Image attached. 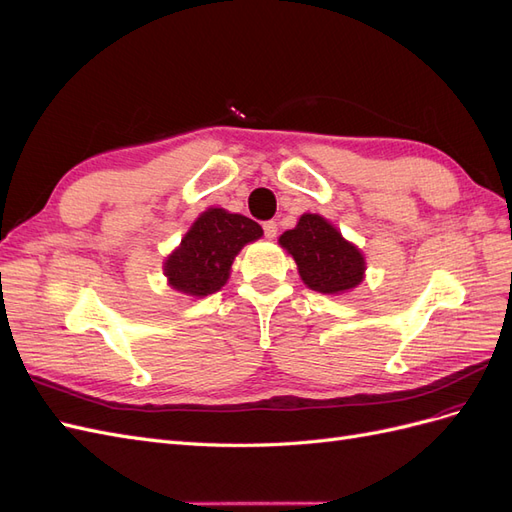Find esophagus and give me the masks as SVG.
<instances>
[{"instance_id": "34e87169", "label": "esophagus", "mask_w": 512, "mask_h": 512, "mask_svg": "<svg viewBox=\"0 0 512 512\" xmlns=\"http://www.w3.org/2000/svg\"><path fill=\"white\" fill-rule=\"evenodd\" d=\"M264 233H266L268 240H274L276 233H279V225H276L274 221H266L264 223Z\"/></svg>"}]
</instances>
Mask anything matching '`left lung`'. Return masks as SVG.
<instances>
[{
	"instance_id": "8db88e82",
	"label": "left lung",
	"mask_w": 512,
	"mask_h": 512,
	"mask_svg": "<svg viewBox=\"0 0 512 512\" xmlns=\"http://www.w3.org/2000/svg\"><path fill=\"white\" fill-rule=\"evenodd\" d=\"M279 244L294 257L302 283L319 294L341 296L364 281L367 261L356 244L319 214H302Z\"/></svg>"
}]
</instances>
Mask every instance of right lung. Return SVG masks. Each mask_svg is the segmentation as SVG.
<instances>
[{
    "instance_id": "1",
    "label": "right lung",
    "mask_w": 512,
    "mask_h": 512,
    "mask_svg": "<svg viewBox=\"0 0 512 512\" xmlns=\"http://www.w3.org/2000/svg\"><path fill=\"white\" fill-rule=\"evenodd\" d=\"M261 236L264 229L251 218L223 208H208L165 259L163 272L169 287L193 298L216 294L229 281L236 255Z\"/></svg>"
}]
</instances>
